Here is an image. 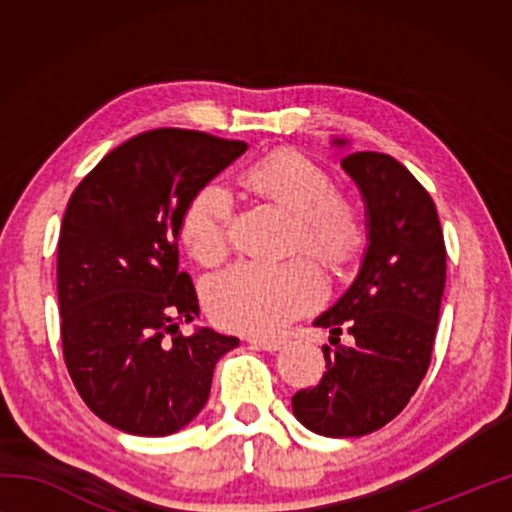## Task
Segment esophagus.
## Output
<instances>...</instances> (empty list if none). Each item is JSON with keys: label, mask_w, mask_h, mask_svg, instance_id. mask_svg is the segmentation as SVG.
I'll use <instances>...</instances> for the list:
<instances>
[{"label": "esophagus", "mask_w": 512, "mask_h": 512, "mask_svg": "<svg viewBox=\"0 0 512 512\" xmlns=\"http://www.w3.org/2000/svg\"><path fill=\"white\" fill-rule=\"evenodd\" d=\"M248 343L253 345V348L264 350V352H277V350H282V345H284V341H280V339H262V336H253V339H248Z\"/></svg>", "instance_id": "34e87169"}]
</instances>
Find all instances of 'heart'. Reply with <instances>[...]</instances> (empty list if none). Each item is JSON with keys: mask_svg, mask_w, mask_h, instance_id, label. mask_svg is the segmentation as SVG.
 Here are the masks:
<instances>
[{"mask_svg": "<svg viewBox=\"0 0 512 512\" xmlns=\"http://www.w3.org/2000/svg\"><path fill=\"white\" fill-rule=\"evenodd\" d=\"M259 194L293 214L291 246L339 257L357 244L361 221L345 198L334 194L329 173L298 153H275L248 169ZM232 196L223 183H207L187 203L180 239L201 262H214L228 248ZM205 305L216 323L246 334H275L323 298V277L307 259L282 264L239 259L207 277Z\"/></svg>", "mask_w": 512, "mask_h": 512, "instance_id": "obj_1", "label": "heart"}]
</instances>
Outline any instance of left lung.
<instances>
[{"label":"left lung","mask_w":512,"mask_h":512,"mask_svg":"<svg viewBox=\"0 0 512 512\" xmlns=\"http://www.w3.org/2000/svg\"><path fill=\"white\" fill-rule=\"evenodd\" d=\"M329 144L352 149L343 137ZM341 169L361 194L368 246L348 291L314 325L332 339L348 327L354 343L325 345L320 384L291 400L293 415L327 438L366 436L409 404L431 361L447 257L436 205L404 164L359 151Z\"/></svg>","instance_id":"8db88e82"}]
</instances>
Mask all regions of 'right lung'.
Instances as JSON below:
<instances>
[{"instance_id":"obj_1","label":"right lung","mask_w":512,"mask_h":512,"mask_svg":"<svg viewBox=\"0 0 512 512\" xmlns=\"http://www.w3.org/2000/svg\"><path fill=\"white\" fill-rule=\"evenodd\" d=\"M244 142L160 128L110 151L74 189L58 239L60 336L69 375L103 422L133 436L185 429L210 397L214 366L239 345L201 314L178 271L180 219ZM172 339L167 340L166 334Z\"/></svg>"}]
</instances>
